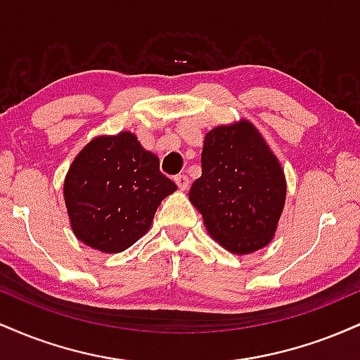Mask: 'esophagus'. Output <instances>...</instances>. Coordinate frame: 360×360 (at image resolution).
Masks as SVG:
<instances>
[{
  "label": "esophagus",
  "mask_w": 360,
  "mask_h": 360,
  "mask_svg": "<svg viewBox=\"0 0 360 360\" xmlns=\"http://www.w3.org/2000/svg\"><path fill=\"white\" fill-rule=\"evenodd\" d=\"M174 181H176L177 188H179L181 191H186V189L189 188V177L186 176V174H177L174 177Z\"/></svg>",
  "instance_id": "34e87169"
}]
</instances>
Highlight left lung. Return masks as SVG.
Returning <instances> with one entry per match:
<instances>
[{"instance_id": "8db88e82", "label": "left lung", "mask_w": 360, "mask_h": 360, "mask_svg": "<svg viewBox=\"0 0 360 360\" xmlns=\"http://www.w3.org/2000/svg\"><path fill=\"white\" fill-rule=\"evenodd\" d=\"M189 200L214 240L233 254H250L272 240L286 200L276 155L249 122L208 131L201 177Z\"/></svg>"}]
</instances>
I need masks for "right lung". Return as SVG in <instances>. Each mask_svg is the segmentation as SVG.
Listing matches in <instances>:
<instances>
[{"mask_svg": "<svg viewBox=\"0 0 360 360\" xmlns=\"http://www.w3.org/2000/svg\"><path fill=\"white\" fill-rule=\"evenodd\" d=\"M177 186L135 135L98 137L74 159L64 198L76 237L101 252H122L150 229L160 201Z\"/></svg>", "mask_w": 360, "mask_h": 360, "instance_id": "right-lung-1", "label": "right lung"}]
</instances>
